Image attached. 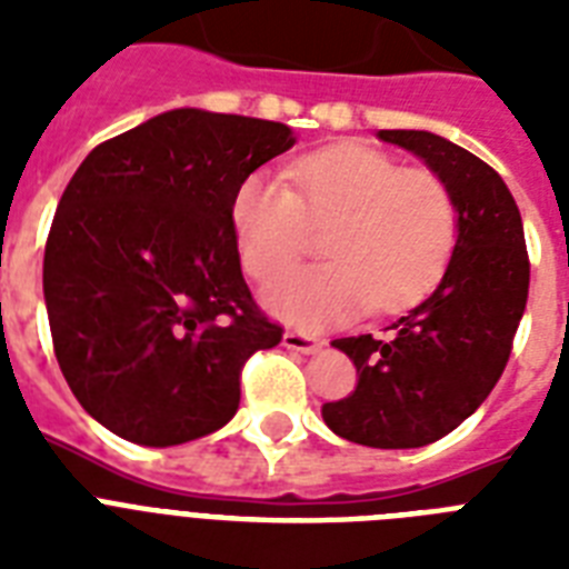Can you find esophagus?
<instances>
[{
  "label": "esophagus",
  "instance_id": "obj_1",
  "mask_svg": "<svg viewBox=\"0 0 569 569\" xmlns=\"http://www.w3.org/2000/svg\"><path fill=\"white\" fill-rule=\"evenodd\" d=\"M283 346L289 351H301V355H316L325 348V339L312 337V333H303V330H289L283 337Z\"/></svg>",
  "mask_w": 569,
  "mask_h": 569
}]
</instances>
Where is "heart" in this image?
Segmentation results:
<instances>
[{
    "mask_svg": "<svg viewBox=\"0 0 569 569\" xmlns=\"http://www.w3.org/2000/svg\"><path fill=\"white\" fill-rule=\"evenodd\" d=\"M333 222L335 259L271 286V312L298 328H328L378 307L407 310L431 292L458 241L449 186L425 168H401L360 141L321 147L289 168V186L250 173L232 197L241 268L271 283L306 252L312 226Z\"/></svg>",
    "mask_w": 569,
    "mask_h": 569,
    "instance_id": "1",
    "label": "heart"
}]
</instances>
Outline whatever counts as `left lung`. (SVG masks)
Wrapping results in <instances>:
<instances>
[{
  "mask_svg": "<svg viewBox=\"0 0 569 569\" xmlns=\"http://www.w3.org/2000/svg\"><path fill=\"white\" fill-rule=\"evenodd\" d=\"M416 153L455 197L458 244L440 286L387 337L333 339L357 389L321 407L333 433L372 449H419L455 431L502 378L529 298L520 209L502 177L463 147L419 129H380Z\"/></svg>",
  "mask_w": 569,
  "mask_h": 569,
  "instance_id": "left-lung-1",
  "label": "left lung"
}]
</instances>
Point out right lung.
Segmentation results:
<instances>
[{"instance_id":"add662e5","label":"right lung","mask_w":569,"mask_h":569,"mask_svg":"<svg viewBox=\"0 0 569 569\" xmlns=\"http://www.w3.org/2000/svg\"><path fill=\"white\" fill-rule=\"evenodd\" d=\"M292 144L274 120L173 109L93 147L67 182L43 253L52 348L123 440L218 431L244 363L283 339L241 277L232 197Z\"/></svg>"}]
</instances>
